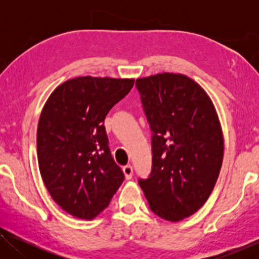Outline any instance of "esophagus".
Here are the masks:
<instances>
[{
    "label": "esophagus",
    "instance_id": "1",
    "mask_svg": "<svg viewBox=\"0 0 259 259\" xmlns=\"http://www.w3.org/2000/svg\"><path fill=\"white\" fill-rule=\"evenodd\" d=\"M123 172L125 175L126 179H131V178H133V175H134V168L131 165H124L123 166Z\"/></svg>",
    "mask_w": 259,
    "mask_h": 259
}]
</instances>
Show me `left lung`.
I'll list each match as a JSON object with an SVG mask.
<instances>
[{
	"label": "left lung",
	"mask_w": 259,
	"mask_h": 259,
	"mask_svg": "<svg viewBox=\"0 0 259 259\" xmlns=\"http://www.w3.org/2000/svg\"><path fill=\"white\" fill-rule=\"evenodd\" d=\"M152 131V170L138 179L157 216L178 222L202 207L216 185L224 139L211 99L183 74L137 78Z\"/></svg>",
	"instance_id": "obj_1"
}]
</instances>
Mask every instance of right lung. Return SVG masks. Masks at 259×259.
Listing matches in <instances>:
<instances>
[{
	"label": "right lung",
	"instance_id": "obj_1",
	"mask_svg": "<svg viewBox=\"0 0 259 259\" xmlns=\"http://www.w3.org/2000/svg\"><path fill=\"white\" fill-rule=\"evenodd\" d=\"M134 78L81 76L56 88L37 125V160L51 198L67 213L93 219L124 181L112 157L104 120Z\"/></svg>",
	"mask_w": 259,
	"mask_h": 259
}]
</instances>
